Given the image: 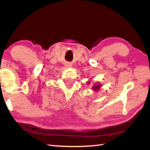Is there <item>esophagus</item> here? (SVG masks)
<instances>
[{"mask_svg": "<svg viewBox=\"0 0 150 150\" xmlns=\"http://www.w3.org/2000/svg\"><path fill=\"white\" fill-rule=\"evenodd\" d=\"M67 66H71V65L69 64H67Z\"/></svg>", "mask_w": 150, "mask_h": 150, "instance_id": "1", "label": "esophagus"}]
</instances>
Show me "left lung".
<instances>
[{
  "label": "left lung",
  "mask_w": 150,
  "mask_h": 150,
  "mask_svg": "<svg viewBox=\"0 0 150 150\" xmlns=\"http://www.w3.org/2000/svg\"><path fill=\"white\" fill-rule=\"evenodd\" d=\"M100 88H101V84H98L96 85L95 86H94V87H93V90H95V91H97V90H98Z\"/></svg>",
  "instance_id": "1"
}]
</instances>
